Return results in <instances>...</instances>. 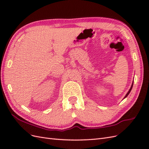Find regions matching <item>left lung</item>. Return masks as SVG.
I'll use <instances>...</instances> for the list:
<instances>
[{
    "mask_svg": "<svg viewBox=\"0 0 149 149\" xmlns=\"http://www.w3.org/2000/svg\"><path fill=\"white\" fill-rule=\"evenodd\" d=\"M133 84H134V81H133V82H132V85H131V87H130V88L129 89V91L127 92V93L126 94V95L125 96V97H124V99H125L126 97H127L128 95H129V94L130 93V92L131 91V89H132V86H133Z\"/></svg>",
    "mask_w": 149,
    "mask_h": 149,
    "instance_id": "obj_1",
    "label": "left lung"
}]
</instances>
